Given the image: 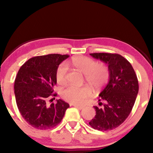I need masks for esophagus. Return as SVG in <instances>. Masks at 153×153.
<instances>
[{
    "instance_id": "esophagus-1",
    "label": "esophagus",
    "mask_w": 153,
    "mask_h": 153,
    "mask_svg": "<svg viewBox=\"0 0 153 153\" xmlns=\"http://www.w3.org/2000/svg\"><path fill=\"white\" fill-rule=\"evenodd\" d=\"M73 106H74V107H76V108H78V109H83V106H81V105H79V104H73Z\"/></svg>"
}]
</instances>
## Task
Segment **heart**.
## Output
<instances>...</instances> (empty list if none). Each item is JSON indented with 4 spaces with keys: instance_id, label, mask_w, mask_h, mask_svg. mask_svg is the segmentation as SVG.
I'll return each mask as SVG.
<instances>
[{
    "instance_id": "heart-1",
    "label": "heart",
    "mask_w": 153,
    "mask_h": 153,
    "mask_svg": "<svg viewBox=\"0 0 153 153\" xmlns=\"http://www.w3.org/2000/svg\"><path fill=\"white\" fill-rule=\"evenodd\" d=\"M70 65L75 70L85 75V81L95 87L102 86L108 78V70L105 65L97 64L95 60L86 56H79L72 58ZM68 67L65 63L60 64L56 72L57 83L63 85L67 81ZM91 88L84 85L76 87L70 85L62 92V97L72 104H83L91 95Z\"/></svg>"
}]
</instances>
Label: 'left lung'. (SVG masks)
<instances>
[{"label": "left lung", "instance_id": "obj_1", "mask_svg": "<svg viewBox=\"0 0 153 153\" xmlns=\"http://www.w3.org/2000/svg\"><path fill=\"white\" fill-rule=\"evenodd\" d=\"M90 55L108 65L109 80L99 95V101L104 102L103 106H94L96 115L89 125L100 131L111 130L122 124L132 109L139 92L137 76L130 62L119 54Z\"/></svg>", "mask_w": 153, "mask_h": 153}]
</instances>
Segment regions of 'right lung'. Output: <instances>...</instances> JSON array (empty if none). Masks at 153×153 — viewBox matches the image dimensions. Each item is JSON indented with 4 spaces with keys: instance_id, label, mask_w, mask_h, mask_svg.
Here are the masks:
<instances>
[{
    "instance_id": "add662e5",
    "label": "right lung",
    "mask_w": 153,
    "mask_h": 153,
    "mask_svg": "<svg viewBox=\"0 0 153 153\" xmlns=\"http://www.w3.org/2000/svg\"><path fill=\"white\" fill-rule=\"evenodd\" d=\"M68 55L48 54L31 58L21 67L14 81V95L19 111L34 128L49 129L61 122L69 104L62 100L47 104L56 84V72Z\"/></svg>"
}]
</instances>
